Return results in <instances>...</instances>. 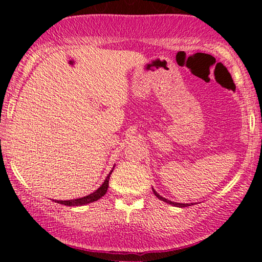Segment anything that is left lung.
<instances>
[{
  "label": "left lung",
  "instance_id": "8db88e82",
  "mask_svg": "<svg viewBox=\"0 0 262 262\" xmlns=\"http://www.w3.org/2000/svg\"><path fill=\"white\" fill-rule=\"evenodd\" d=\"M152 192H154V194H155L160 200H162V202L169 204V205H173V206H177V207H186V206H191V205H193L192 203H191V204H182V203L170 202V200H168V199H166V198H163V196H161V195L159 194V193H157L154 188H152Z\"/></svg>",
  "mask_w": 262,
  "mask_h": 262
}]
</instances>
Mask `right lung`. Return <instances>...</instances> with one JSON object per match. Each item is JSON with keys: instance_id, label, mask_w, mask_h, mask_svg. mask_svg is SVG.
Returning a JSON list of instances; mask_svg holds the SVG:
<instances>
[{"instance_id": "add662e5", "label": "right lung", "mask_w": 262, "mask_h": 262, "mask_svg": "<svg viewBox=\"0 0 262 262\" xmlns=\"http://www.w3.org/2000/svg\"><path fill=\"white\" fill-rule=\"evenodd\" d=\"M116 166V164H114ZM114 166L112 168V170L110 171V174L107 175V178L105 179V181L102 182V185L100 186V187L94 191L91 194L85 195V196H82V198H76V199H70V200H55L56 203L58 204H62V205H67V206H82V205H87V204H91V203H94L96 200L101 198L106 194L107 192V188H108V181H110V177L111 174H112V171L114 169Z\"/></svg>"}]
</instances>
